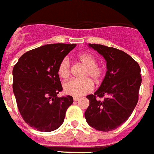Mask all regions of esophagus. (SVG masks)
Masks as SVG:
<instances>
[{
    "label": "esophagus",
    "instance_id": "34e87169",
    "mask_svg": "<svg viewBox=\"0 0 154 154\" xmlns=\"http://www.w3.org/2000/svg\"><path fill=\"white\" fill-rule=\"evenodd\" d=\"M73 100H74V101H79V97H74V98H73Z\"/></svg>",
    "mask_w": 154,
    "mask_h": 154
}]
</instances>
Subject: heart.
Instances as JSON below:
<instances>
[{
	"label": "heart",
	"mask_w": 154,
	"mask_h": 154,
	"mask_svg": "<svg viewBox=\"0 0 154 154\" xmlns=\"http://www.w3.org/2000/svg\"><path fill=\"white\" fill-rule=\"evenodd\" d=\"M79 60L85 69L83 74V77H87L84 79H71L64 84L63 89L65 94L74 97H80L92 91L94 84L91 81L100 83L103 76V69L100 65H97V59L90 53H81L77 56ZM58 74L62 79H67L70 75V64L68 58L63 59L58 67ZM89 78V79L88 78Z\"/></svg>",
	"instance_id": "heart-1"
}]
</instances>
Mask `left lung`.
Listing matches in <instances>:
<instances>
[{"mask_svg": "<svg viewBox=\"0 0 154 154\" xmlns=\"http://www.w3.org/2000/svg\"><path fill=\"white\" fill-rule=\"evenodd\" d=\"M89 47L103 55L107 71L100 88L86 96L89 105L85 117L97 130L111 131L130 117L138 103L141 69L130 55L120 50L98 44H89ZM97 97L104 99L97 100Z\"/></svg>", "mask_w": 154, "mask_h": 154, "instance_id": "8db88e82", "label": "left lung"}]
</instances>
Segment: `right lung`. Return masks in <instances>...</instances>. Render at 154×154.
<instances>
[{
  "label": "right lung",
  "instance_id": "1",
  "mask_svg": "<svg viewBox=\"0 0 154 154\" xmlns=\"http://www.w3.org/2000/svg\"><path fill=\"white\" fill-rule=\"evenodd\" d=\"M75 44H50L27 51L14 66L13 92L23 119L42 132L57 129L73 103L70 95L59 98L63 90L58 74L62 60Z\"/></svg>",
  "mask_w": 154,
  "mask_h": 154
}]
</instances>
